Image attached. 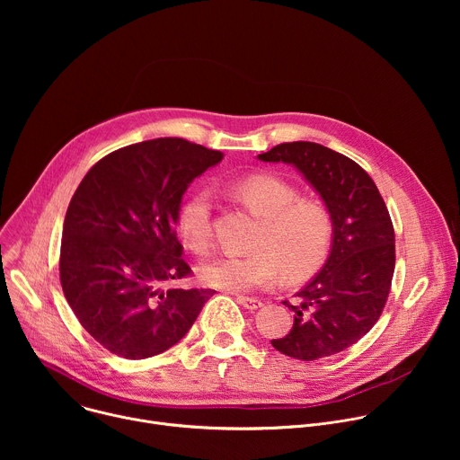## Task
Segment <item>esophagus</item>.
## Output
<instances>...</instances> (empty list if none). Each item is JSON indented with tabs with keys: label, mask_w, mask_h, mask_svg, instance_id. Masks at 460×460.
<instances>
[{
	"label": "esophagus",
	"mask_w": 460,
	"mask_h": 460,
	"mask_svg": "<svg viewBox=\"0 0 460 460\" xmlns=\"http://www.w3.org/2000/svg\"><path fill=\"white\" fill-rule=\"evenodd\" d=\"M236 302L240 304V305H243L245 309H249V311H254V309H260L261 305H264V304H261L260 300H256V298H249V296H236Z\"/></svg>",
	"instance_id": "esophagus-1"
}]
</instances>
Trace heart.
Returning <instances> with one entry per match:
<instances>
[{
	"mask_svg": "<svg viewBox=\"0 0 460 460\" xmlns=\"http://www.w3.org/2000/svg\"><path fill=\"white\" fill-rule=\"evenodd\" d=\"M236 199L261 220L254 252L222 254L200 268V280L215 289L247 293L270 288L280 270L288 280L313 275L332 249L335 224L322 202L300 199L298 189L275 174H252L231 185ZM213 200L206 189L181 204L178 229L189 249L208 252L213 243Z\"/></svg>",
	"mask_w": 460,
	"mask_h": 460,
	"instance_id": "heart-1",
	"label": "heart"
}]
</instances>
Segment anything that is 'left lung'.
Segmentation results:
<instances>
[{
	"mask_svg": "<svg viewBox=\"0 0 460 460\" xmlns=\"http://www.w3.org/2000/svg\"><path fill=\"white\" fill-rule=\"evenodd\" d=\"M288 164L316 190L335 224L323 268L284 302L295 322L284 339L271 341L280 353L316 360L360 341L378 320L395 271V233L371 176L351 158L314 142H289L256 156Z\"/></svg>",
	"mask_w": 460,
	"mask_h": 460,
	"instance_id": "8db88e82",
	"label": "left lung"
}]
</instances>
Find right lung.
Here are the masks:
<instances>
[{
	"label": "right lung",
	"mask_w": 460,
	"mask_h": 460,
	"mask_svg": "<svg viewBox=\"0 0 460 460\" xmlns=\"http://www.w3.org/2000/svg\"><path fill=\"white\" fill-rule=\"evenodd\" d=\"M224 153L181 138L127 146L78 185L63 222L59 279L85 332L140 360L180 342L211 289H162L190 268L176 238L181 196Z\"/></svg>",
	"instance_id": "right-lung-1"
}]
</instances>
